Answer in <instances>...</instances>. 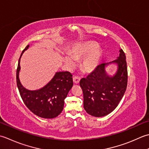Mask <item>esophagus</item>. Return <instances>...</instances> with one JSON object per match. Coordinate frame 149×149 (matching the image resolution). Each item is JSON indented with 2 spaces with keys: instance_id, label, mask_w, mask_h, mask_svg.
<instances>
[{
  "instance_id": "esophagus-1",
  "label": "esophagus",
  "mask_w": 149,
  "mask_h": 149,
  "mask_svg": "<svg viewBox=\"0 0 149 149\" xmlns=\"http://www.w3.org/2000/svg\"><path fill=\"white\" fill-rule=\"evenodd\" d=\"M80 77H77V76H74V77H73L74 83L78 84H79V82H80Z\"/></svg>"
}]
</instances>
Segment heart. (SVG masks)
Listing matches in <instances>:
<instances>
[{"mask_svg": "<svg viewBox=\"0 0 149 149\" xmlns=\"http://www.w3.org/2000/svg\"><path fill=\"white\" fill-rule=\"evenodd\" d=\"M98 45L95 42H88L85 43L78 44L69 51V55H66L63 58V61L67 65L74 66L75 64L74 60H78L83 58L89 54L84 59L82 63V68L86 71H92L98 65L102 52L100 49H96Z\"/></svg>", "mask_w": 149, "mask_h": 149, "instance_id": "1", "label": "heart"}]
</instances>
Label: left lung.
<instances>
[{"mask_svg":"<svg viewBox=\"0 0 149 149\" xmlns=\"http://www.w3.org/2000/svg\"><path fill=\"white\" fill-rule=\"evenodd\" d=\"M118 65L116 74L109 76L105 67L109 63ZM128 75L126 56L122 49L114 61L102 63L87 78H81L80 86L84 94V107L87 113L95 117H102L113 112L125 93Z\"/></svg>","mask_w":149,"mask_h":149,"instance_id":"obj_1","label":"left lung"}]
</instances>
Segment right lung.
I'll list each match as a JSON object with an SVG mask.
<instances>
[{"mask_svg": "<svg viewBox=\"0 0 149 149\" xmlns=\"http://www.w3.org/2000/svg\"><path fill=\"white\" fill-rule=\"evenodd\" d=\"M25 47L19 60L17 69V84L24 104L36 116L43 118H54L61 113L63 109L64 100L73 86L72 75L68 71L57 72L46 86L36 91L24 88L19 80L20 61Z\"/></svg>", "mask_w": 149, "mask_h": 149, "instance_id": "1", "label": "right lung"}]
</instances>
